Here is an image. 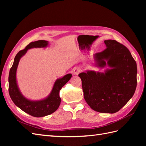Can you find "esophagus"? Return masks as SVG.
Returning <instances> with one entry per match:
<instances>
[{"label": "esophagus", "instance_id": "1", "mask_svg": "<svg viewBox=\"0 0 146 146\" xmlns=\"http://www.w3.org/2000/svg\"><path fill=\"white\" fill-rule=\"evenodd\" d=\"M81 72V69L79 67H75L73 69V74L74 75H78Z\"/></svg>", "mask_w": 146, "mask_h": 146}]
</instances>
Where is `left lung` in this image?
I'll return each mask as SVG.
<instances>
[{
	"instance_id": "8db88e82",
	"label": "left lung",
	"mask_w": 146,
	"mask_h": 146,
	"mask_svg": "<svg viewBox=\"0 0 146 146\" xmlns=\"http://www.w3.org/2000/svg\"><path fill=\"white\" fill-rule=\"evenodd\" d=\"M107 48L95 54L100 67L111 69L105 73L88 70L78 74L83 96L90 107L100 113L119 111L133 96L137 85L136 63L129 50L116 40L104 41Z\"/></svg>"
}]
</instances>
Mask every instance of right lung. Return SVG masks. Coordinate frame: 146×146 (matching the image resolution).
<instances>
[{
  "label": "right lung",
  "instance_id": "1",
  "mask_svg": "<svg viewBox=\"0 0 146 146\" xmlns=\"http://www.w3.org/2000/svg\"><path fill=\"white\" fill-rule=\"evenodd\" d=\"M48 45V42L45 40H39L31 42L23 50H20L16 55L14 62L10 70L8 76V91L11 100L14 104L24 112L34 117L46 116L55 112L59 107L61 98L60 91L72 77L69 74L61 78L58 79L55 83L49 96L45 99L39 101H31L21 94L17 87L16 78V74L17 66L21 58L28 49L34 47H45Z\"/></svg>",
  "mask_w": 146,
  "mask_h": 146
}]
</instances>
